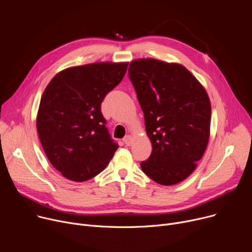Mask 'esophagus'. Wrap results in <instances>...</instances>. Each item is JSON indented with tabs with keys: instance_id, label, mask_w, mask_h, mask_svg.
Instances as JSON below:
<instances>
[{
	"instance_id": "1",
	"label": "esophagus",
	"mask_w": 252,
	"mask_h": 252,
	"mask_svg": "<svg viewBox=\"0 0 252 252\" xmlns=\"http://www.w3.org/2000/svg\"><path fill=\"white\" fill-rule=\"evenodd\" d=\"M124 142L126 143V146H130L131 145V136L126 135V137L124 138Z\"/></svg>"
}]
</instances>
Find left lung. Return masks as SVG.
<instances>
[{
    "label": "left lung",
    "instance_id": "1",
    "mask_svg": "<svg viewBox=\"0 0 252 252\" xmlns=\"http://www.w3.org/2000/svg\"><path fill=\"white\" fill-rule=\"evenodd\" d=\"M128 77L153 145L151 157L140 162L142 171L162 186L183 182L209 139L211 106L204 88L184 65L155 59L131 62Z\"/></svg>",
    "mask_w": 252,
    "mask_h": 252
}]
</instances>
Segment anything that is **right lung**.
I'll return each instance as SVG.
<instances>
[{"instance_id": "1", "label": "right lung", "mask_w": 252, "mask_h": 252, "mask_svg": "<svg viewBox=\"0 0 252 252\" xmlns=\"http://www.w3.org/2000/svg\"><path fill=\"white\" fill-rule=\"evenodd\" d=\"M127 63H94L65 68L46 88L37 116L42 147L69 181L93 178L113 158L114 141L100 106L124 79Z\"/></svg>"}]
</instances>
